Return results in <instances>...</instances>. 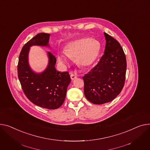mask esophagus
I'll return each mask as SVG.
<instances>
[{"label": "esophagus", "mask_w": 150, "mask_h": 150, "mask_svg": "<svg viewBox=\"0 0 150 150\" xmlns=\"http://www.w3.org/2000/svg\"><path fill=\"white\" fill-rule=\"evenodd\" d=\"M71 78L72 80H74V79L77 78V76L75 74H74L71 73Z\"/></svg>", "instance_id": "esophagus-1"}]
</instances>
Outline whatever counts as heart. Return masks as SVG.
<instances>
[{
    "mask_svg": "<svg viewBox=\"0 0 150 150\" xmlns=\"http://www.w3.org/2000/svg\"><path fill=\"white\" fill-rule=\"evenodd\" d=\"M100 51V43L96 40L83 37L67 43L64 48V54L59 53L58 59L63 64L68 63L67 57L76 59L79 66L88 67L93 64Z\"/></svg>",
    "mask_w": 150,
    "mask_h": 150,
    "instance_id": "obj_1",
    "label": "heart"
}]
</instances>
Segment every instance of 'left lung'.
Listing matches in <instances>:
<instances>
[{
  "instance_id": "left-lung-1",
  "label": "left lung",
  "mask_w": 150,
  "mask_h": 150,
  "mask_svg": "<svg viewBox=\"0 0 150 150\" xmlns=\"http://www.w3.org/2000/svg\"><path fill=\"white\" fill-rule=\"evenodd\" d=\"M104 54L98 63L83 77L84 92L95 104L110 102L121 93L125 83L126 57L119 43L104 33Z\"/></svg>"
}]
</instances>
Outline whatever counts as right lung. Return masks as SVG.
Listing matches in <instances>:
<instances>
[{
    "label": "right lung",
    "instance_id": "right-lung-1",
    "mask_svg": "<svg viewBox=\"0 0 150 150\" xmlns=\"http://www.w3.org/2000/svg\"><path fill=\"white\" fill-rule=\"evenodd\" d=\"M49 34L40 33L30 40L23 47L18 58V77L23 91L30 101L47 109H57L63 104L67 88L71 82L67 72L57 71V59L47 52L48 65L42 73H35L30 67L28 54L32 46H49Z\"/></svg>",
    "mask_w": 150,
    "mask_h": 150
}]
</instances>
